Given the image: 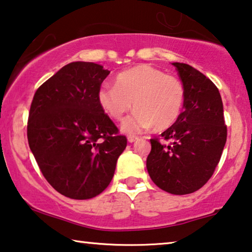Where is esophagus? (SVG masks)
Returning <instances> with one entry per match:
<instances>
[{
	"instance_id": "esophagus-1",
	"label": "esophagus",
	"mask_w": 252,
	"mask_h": 252,
	"mask_svg": "<svg viewBox=\"0 0 252 252\" xmlns=\"http://www.w3.org/2000/svg\"><path fill=\"white\" fill-rule=\"evenodd\" d=\"M136 140H138V137H136V136H129V137H127V141L131 142V144H132V142H134Z\"/></svg>"
}]
</instances>
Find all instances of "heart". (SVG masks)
I'll list each match as a JSON object with an SVG mask.
<instances>
[{
  "label": "heart",
  "instance_id": "b5f03b06",
  "mask_svg": "<svg viewBox=\"0 0 252 252\" xmlns=\"http://www.w3.org/2000/svg\"><path fill=\"white\" fill-rule=\"evenodd\" d=\"M97 100L114 120H121L133 103L136 111L122 122L123 132L138 133L154 126L164 130L173 126L181 114L185 87L176 77L149 64H140L119 73L115 86H100Z\"/></svg>",
  "mask_w": 252,
  "mask_h": 252
}]
</instances>
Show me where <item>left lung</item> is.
I'll list each match as a JSON object with an SVG mask.
<instances>
[{
    "mask_svg": "<svg viewBox=\"0 0 252 252\" xmlns=\"http://www.w3.org/2000/svg\"><path fill=\"white\" fill-rule=\"evenodd\" d=\"M185 87L183 112L173 126L160 134L164 145L150 139L147 157L150 179L172 194L200 189L213 175L222 156L227 129L219 89L200 71L186 63H172Z\"/></svg>",
    "mask_w": 252,
    "mask_h": 252,
    "instance_id": "obj_1",
    "label": "left lung"
}]
</instances>
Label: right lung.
<instances>
[{
	"instance_id": "1",
	"label": "right lung",
	"mask_w": 252,
	"mask_h": 252,
	"mask_svg": "<svg viewBox=\"0 0 252 252\" xmlns=\"http://www.w3.org/2000/svg\"><path fill=\"white\" fill-rule=\"evenodd\" d=\"M110 72L93 62H71L37 89L30 106V150L47 182L71 199L103 192L126 147L97 100Z\"/></svg>"
}]
</instances>
